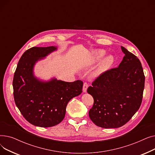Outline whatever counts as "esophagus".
I'll return each instance as SVG.
<instances>
[{"mask_svg": "<svg viewBox=\"0 0 155 155\" xmlns=\"http://www.w3.org/2000/svg\"><path fill=\"white\" fill-rule=\"evenodd\" d=\"M88 87V84H87V83H84V85H83V92H84V93H86V92H87Z\"/></svg>", "mask_w": 155, "mask_h": 155, "instance_id": "esophagus-1", "label": "esophagus"}]
</instances>
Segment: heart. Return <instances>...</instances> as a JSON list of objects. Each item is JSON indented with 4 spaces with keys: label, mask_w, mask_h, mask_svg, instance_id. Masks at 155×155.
I'll return each mask as SVG.
<instances>
[{
    "label": "heart",
    "mask_w": 155,
    "mask_h": 155,
    "mask_svg": "<svg viewBox=\"0 0 155 155\" xmlns=\"http://www.w3.org/2000/svg\"><path fill=\"white\" fill-rule=\"evenodd\" d=\"M105 53H106V51L104 50H96L92 51L84 64L85 66H91V65L94 64L102 58ZM114 58L113 56L109 54L104 56L100 60L95 69L92 72V77L96 78L102 75L103 73L110 68L114 64Z\"/></svg>",
    "instance_id": "obj_1"
}]
</instances>
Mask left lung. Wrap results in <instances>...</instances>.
I'll return each mask as SVG.
<instances>
[{
    "label": "left lung",
    "instance_id": "8db88e82",
    "mask_svg": "<svg viewBox=\"0 0 155 155\" xmlns=\"http://www.w3.org/2000/svg\"><path fill=\"white\" fill-rule=\"evenodd\" d=\"M120 48L125 56L118 67L105 71L87 89L94 99L89 117L96 126L103 128L124 125L142 102L145 77L141 63L127 49Z\"/></svg>",
    "mask_w": 155,
    "mask_h": 155
}]
</instances>
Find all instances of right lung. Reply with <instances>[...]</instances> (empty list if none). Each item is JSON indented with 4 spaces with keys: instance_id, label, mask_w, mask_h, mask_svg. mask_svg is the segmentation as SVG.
Instances as JSON below:
<instances>
[{
    "instance_id": "obj_1",
    "label": "right lung",
    "mask_w": 155,
    "mask_h": 155,
    "mask_svg": "<svg viewBox=\"0 0 155 155\" xmlns=\"http://www.w3.org/2000/svg\"><path fill=\"white\" fill-rule=\"evenodd\" d=\"M57 50V46L29 49L21 57L14 75L16 106L24 117L36 126L58 124L64 117L68 102L82 92L81 80L67 82L55 77L45 80L36 77V64Z\"/></svg>"
}]
</instances>
